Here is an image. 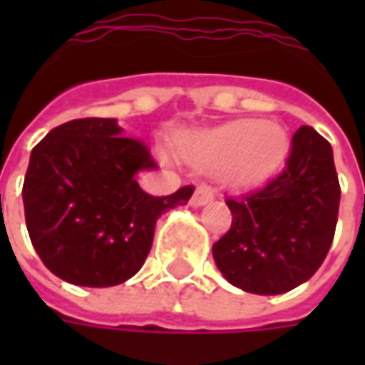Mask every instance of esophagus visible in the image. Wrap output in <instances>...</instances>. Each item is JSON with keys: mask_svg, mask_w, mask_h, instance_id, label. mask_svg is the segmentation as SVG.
I'll return each mask as SVG.
<instances>
[{"mask_svg": "<svg viewBox=\"0 0 365 365\" xmlns=\"http://www.w3.org/2000/svg\"><path fill=\"white\" fill-rule=\"evenodd\" d=\"M211 199H213V193H211V191L207 190V187H197V190H195V193L191 195L190 205L191 207H203V205H207Z\"/></svg>", "mask_w": 365, "mask_h": 365, "instance_id": "obj_1", "label": "esophagus"}]
</instances>
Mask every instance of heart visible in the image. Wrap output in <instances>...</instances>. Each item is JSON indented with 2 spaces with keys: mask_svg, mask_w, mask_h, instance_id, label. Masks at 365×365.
I'll return each instance as SVG.
<instances>
[{
  "mask_svg": "<svg viewBox=\"0 0 365 365\" xmlns=\"http://www.w3.org/2000/svg\"><path fill=\"white\" fill-rule=\"evenodd\" d=\"M289 135L275 120L237 119L187 136L180 154L193 166H219V180L250 187L279 170L289 154Z\"/></svg>",
  "mask_w": 365,
  "mask_h": 365,
  "instance_id": "obj_1",
  "label": "heart"
}]
</instances>
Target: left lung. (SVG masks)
Returning a JSON list of instances; mask_svg holds the SVG:
<instances>
[{"label":"left lung","instance_id":"1","mask_svg":"<svg viewBox=\"0 0 365 365\" xmlns=\"http://www.w3.org/2000/svg\"><path fill=\"white\" fill-rule=\"evenodd\" d=\"M227 205L232 225L213 245L225 279L256 295L295 289L321 268L334 238L340 185L332 146L301 127L279 175Z\"/></svg>","mask_w":365,"mask_h":365}]
</instances>
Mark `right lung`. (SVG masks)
Returning <instances> with one entry per match:
<instances>
[{"label": "right lung", "instance_id": "obj_1", "mask_svg": "<svg viewBox=\"0 0 365 365\" xmlns=\"http://www.w3.org/2000/svg\"><path fill=\"white\" fill-rule=\"evenodd\" d=\"M146 146L123 136L117 119H74L31 152L23 205L38 258L60 279L111 287L143 268L156 221L185 205L193 187L152 197L136 182L154 170Z\"/></svg>", "mask_w": 365, "mask_h": 365}]
</instances>
